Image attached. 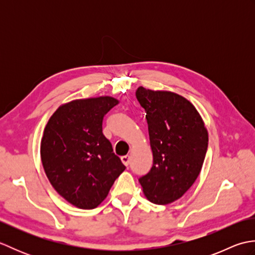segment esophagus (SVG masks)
Wrapping results in <instances>:
<instances>
[{"label":"esophagus","mask_w":255,"mask_h":255,"mask_svg":"<svg viewBox=\"0 0 255 255\" xmlns=\"http://www.w3.org/2000/svg\"><path fill=\"white\" fill-rule=\"evenodd\" d=\"M122 162H123V163L125 164V165H129V162H130V156H129V155H124V156H122Z\"/></svg>","instance_id":"34e87169"}]
</instances>
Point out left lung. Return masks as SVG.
I'll return each instance as SVG.
<instances>
[{"label":"left lung","mask_w":255,"mask_h":255,"mask_svg":"<svg viewBox=\"0 0 255 255\" xmlns=\"http://www.w3.org/2000/svg\"><path fill=\"white\" fill-rule=\"evenodd\" d=\"M136 97L147 115L153 165L139 178L144 196L156 205L181 198L198 177L208 147L202 116L185 97L139 86Z\"/></svg>","instance_id":"8db88e82"}]
</instances>
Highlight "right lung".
<instances>
[{
  "instance_id": "add662e5",
  "label": "right lung",
  "mask_w": 255,
  "mask_h": 255,
  "mask_svg": "<svg viewBox=\"0 0 255 255\" xmlns=\"http://www.w3.org/2000/svg\"><path fill=\"white\" fill-rule=\"evenodd\" d=\"M119 103L112 96L74 100L58 107L40 143L53 188L81 209L96 208L126 169L103 134V118Z\"/></svg>"
}]
</instances>
